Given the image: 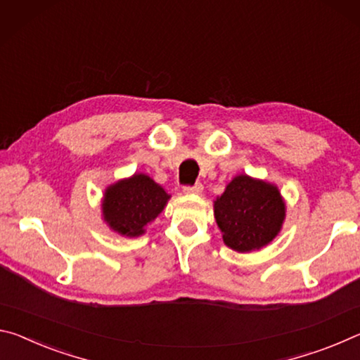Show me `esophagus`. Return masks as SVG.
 <instances>
[{"instance_id":"esophagus-1","label":"esophagus","mask_w":360,"mask_h":360,"mask_svg":"<svg viewBox=\"0 0 360 360\" xmlns=\"http://www.w3.org/2000/svg\"><path fill=\"white\" fill-rule=\"evenodd\" d=\"M202 190H204V186L201 184H196V185H193V186H185L184 191L186 194H201Z\"/></svg>"}]
</instances>
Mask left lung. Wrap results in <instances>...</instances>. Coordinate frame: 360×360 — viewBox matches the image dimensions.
<instances>
[{
	"label": "left lung",
	"mask_w": 360,
	"mask_h": 360,
	"mask_svg": "<svg viewBox=\"0 0 360 360\" xmlns=\"http://www.w3.org/2000/svg\"><path fill=\"white\" fill-rule=\"evenodd\" d=\"M285 212L278 186L245 174L236 175L214 201L223 243L239 253L266 247L281 233Z\"/></svg>",
	"instance_id": "left-lung-1"
}]
</instances>
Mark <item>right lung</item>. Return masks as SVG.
<instances>
[{"label": "right lung", "instance_id": "add662e5", "mask_svg": "<svg viewBox=\"0 0 360 360\" xmlns=\"http://www.w3.org/2000/svg\"><path fill=\"white\" fill-rule=\"evenodd\" d=\"M169 199L170 194L150 175L134 174L107 186L102 198V220L111 231L139 238L164 210Z\"/></svg>", "mask_w": 360, "mask_h": 360}]
</instances>
